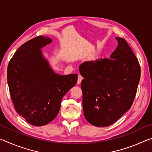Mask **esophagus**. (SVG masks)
I'll use <instances>...</instances> for the list:
<instances>
[{"label": "esophagus", "mask_w": 152, "mask_h": 152, "mask_svg": "<svg viewBox=\"0 0 152 152\" xmlns=\"http://www.w3.org/2000/svg\"><path fill=\"white\" fill-rule=\"evenodd\" d=\"M82 79H83V78H82V76L81 75H78V81H77V84H80L81 83V81L82 80Z\"/></svg>", "instance_id": "obj_1"}]
</instances>
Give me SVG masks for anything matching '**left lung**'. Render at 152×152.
Returning a JSON list of instances; mask_svg holds the SVG:
<instances>
[{
  "label": "left lung",
  "mask_w": 152,
  "mask_h": 152,
  "mask_svg": "<svg viewBox=\"0 0 152 152\" xmlns=\"http://www.w3.org/2000/svg\"><path fill=\"white\" fill-rule=\"evenodd\" d=\"M118 45L109 59L85 61L79 66L82 105L86 119L96 127H107L129 110L140 82L137 58L127 42Z\"/></svg>",
  "instance_id": "8db88e82"
}]
</instances>
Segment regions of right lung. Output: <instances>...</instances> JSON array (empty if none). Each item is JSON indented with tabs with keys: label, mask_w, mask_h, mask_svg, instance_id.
<instances>
[{
	"label": "right lung",
	"mask_w": 152,
	"mask_h": 152,
	"mask_svg": "<svg viewBox=\"0 0 152 152\" xmlns=\"http://www.w3.org/2000/svg\"><path fill=\"white\" fill-rule=\"evenodd\" d=\"M52 42L38 36L16 51L7 68V82L15 109L29 124L43 126L55 119L61 101L76 85L78 75L56 74L42 48Z\"/></svg>",
	"instance_id": "1"
}]
</instances>
